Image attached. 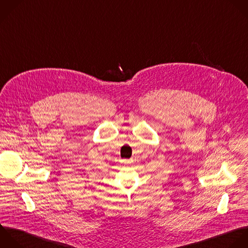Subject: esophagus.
I'll return each mask as SVG.
<instances>
[{
  "mask_svg": "<svg viewBox=\"0 0 248 248\" xmlns=\"http://www.w3.org/2000/svg\"><path fill=\"white\" fill-rule=\"evenodd\" d=\"M129 161H130V159L129 160H125V163H129Z\"/></svg>",
  "mask_w": 248,
  "mask_h": 248,
  "instance_id": "1",
  "label": "esophagus"
}]
</instances>
